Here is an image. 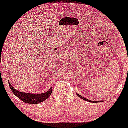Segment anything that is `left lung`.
<instances>
[{"instance_id":"8db88e82","label":"left lung","mask_w":128,"mask_h":128,"mask_svg":"<svg viewBox=\"0 0 128 128\" xmlns=\"http://www.w3.org/2000/svg\"><path fill=\"white\" fill-rule=\"evenodd\" d=\"M76 95H78V96H79V98H82V100H85V101H89V102H101V101H91V100H88V99H87V98H85L83 97V96H82L81 95H79L78 93H76Z\"/></svg>"}]
</instances>
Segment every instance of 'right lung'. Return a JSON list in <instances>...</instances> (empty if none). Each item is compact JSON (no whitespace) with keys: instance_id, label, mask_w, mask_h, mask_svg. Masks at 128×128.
I'll return each instance as SVG.
<instances>
[{"instance_id":"add662e5","label":"right lung","mask_w":128,"mask_h":128,"mask_svg":"<svg viewBox=\"0 0 128 128\" xmlns=\"http://www.w3.org/2000/svg\"><path fill=\"white\" fill-rule=\"evenodd\" d=\"M8 83L10 88L14 94L16 95V96H17L20 100H22L23 102L27 103V104H36L43 102L48 99L52 93L51 87L47 92L42 94H30L27 93V92H22L15 89L9 81Z\"/></svg>"}]
</instances>
